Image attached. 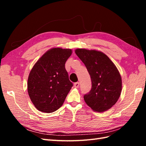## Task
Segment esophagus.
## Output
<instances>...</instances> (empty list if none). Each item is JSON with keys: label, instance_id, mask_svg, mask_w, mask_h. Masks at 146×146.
Listing matches in <instances>:
<instances>
[{"label": "esophagus", "instance_id": "obj_1", "mask_svg": "<svg viewBox=\"0 0 146 146\" xmlns=\"http://www.w3.org/2000/svg\"><path fill=\"white\" fill-rule=\"evenodd\" d=\"M80 86V83L79 82H76L74 83V87L75 88H78Z\"/></svg>", "mask_w": 146, "mask_h": 146}]
</instances>
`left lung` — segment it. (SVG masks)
<instances>
[{"mask_svg":"<svg viewBox=\"0 0 146 146\" xmlns=\"http://www.w3.org/2000/svg\"><path fill=\"white\" fill-rule=\"evenodd\" d=\"M75 53L85 64L92 80L91 90L84 95L85 103L98 112L110 109L122 91V78L115 65L101 51L76 49Z\"/></svg>","mask_w":146,"mask_h":146,"instance_id":"1","label":"left lung"}]
</instances>
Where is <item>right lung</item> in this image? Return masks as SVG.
Listing matches in <instances>:
<instances>
[{"mask_svg": "<svg viewBox=\"0 0 146 146\" xmlns=\"http://www.w3.org/2000/svg\"><path fill=\"white\" fill-rule=\"evenodd\" d=\"M71 54L70 49H50L31 70L27 80V92L38 110L52 113L63 104L73 86L64 66Z\"/></svg>", "mask_w": 146, "mask_h": 146, "instance_id": "1", "label": "right lung"}]
</instances>
